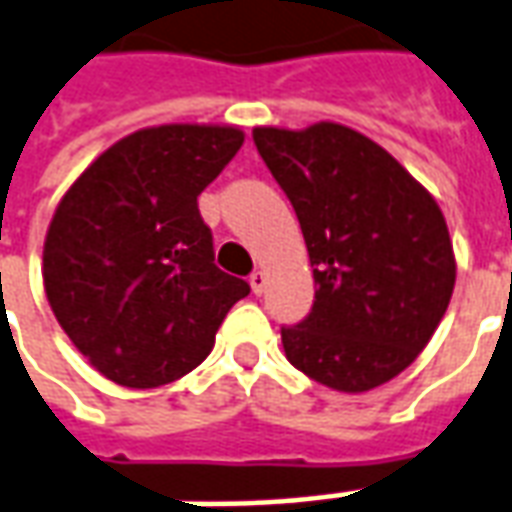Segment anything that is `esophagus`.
Instances as JSON below:
<instances>
[{"label":"esophagus","mask_w":512,"mask_h":512,"mask_svg":"<svg viewBox=\"0 0 512 512\" xmlns=\"http://www.w3.org/2000/svg\"><path fill=\"white\" fill-rule=\"evenodd\" d=\"M249 285H252V291L260 296V293L266 291V285H268V277H266V271H255L252 277H249Z\"/></svg>","instance_id":"obj_1"}]
</instances>
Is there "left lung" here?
Instances as JSON below:
<instances>
[{
    "mask_svg": "<svg viewBox=\"0 0 512 512\" xmlns=\"http://www.w3.org/2000/svg\"><path fill=\"white\" fill-rule=\"evenodd\" d=\"M252 138L296 210L316 280L310 316L282 327L285 357L332 391L393 380L430 343L455 291L441 207L352 127H255Z\"/></svg>",
    "mask_w": 512,
    "mask_h": 512,
    "instance_id": "left-lung-1",
    "label": "left lung"
}]
</instances>
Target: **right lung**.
<instances>
[{
    "instance_id": "right-lung-1",
    "label": "right lung",
    "mask_w": 512,
    "mask_h": 512,
    "mask_svg": "<svg viewBox=\"0 0 512 512\" xmlns=\"http://www.w3.org/2000/svg\"><path fill=\"white\" fill-rule=\"evenodd\" d=\"M241 144L230 124L146 127L105 149L60 199L44 241L46 299L107 380H180L249 293L213 263L196 205Z\"/></svg>"
}]
</instances>
